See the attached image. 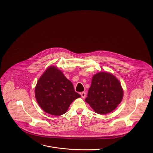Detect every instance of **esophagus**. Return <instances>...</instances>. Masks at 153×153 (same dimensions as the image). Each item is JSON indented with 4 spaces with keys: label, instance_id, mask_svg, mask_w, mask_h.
I'll list each match as a JSON object with an SVG mask.
<instances>
[{
    "label": "esophagus",
    "instance_id": "obj_1",
    "mask_svg": "<svg viewBox=\"0 0 153 153\" xmlns=\"http://www.w3.org/2000/svg\"><path fill=\"white\" fill-rule=\"evenodd\" d=\"M81 95L82 98H85V97H86V92H82L81 93Z\"/></svg>",
    "mask_w": 153,
    "mask_h": 153
}]
</instances>
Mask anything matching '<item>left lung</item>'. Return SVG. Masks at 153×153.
I'll list each match as a JSON object with an SVG mask.
<instances>
[{"label": "left lung", "mask_w": 153, "mask_h": 153, "mask_svg": "<svg viewBox=\"0 0 153 153\" xmlns=\"http://www.w3.org/2000/svg\"><path fill=\"white\" fill-rule=\"evenodd\" d=\"M124 91L119 80L108 72H100L92 78L85 101L99 114L113 111L123 98Z\"/></svg>", "instance_id": "8db88e82"}]
</instances>
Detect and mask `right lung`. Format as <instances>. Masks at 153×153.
I'll list each match as a JSON object with an SVG mask.
<instances>
[{
    "label": "right lung",
    "instance_id": "1",
    "mask_svg": "<svg viewBox=\"0 0 153 153\" xmlns=\"http://www.w3.org/2000/svg\"><path fill=\"white\" fill-rule=\"evenodd\" d=\"M35 95L40 107L45 112L56 116L65 114L71 104L81 97L75 91L72 83L54 66H49L41 76Z\"/></svg>",
    "mask_w": 153,
    "mask_h": 153
}]
</instances>
